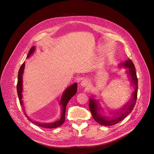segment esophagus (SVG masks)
<instances>
[{"instance_id":"esophagus-1","label":"esophagus","mask_w":154,"mask_h":154,"mask_svg":"<svg viewBox=\"0 0 154 154\" xmlns=\"http://www.w3.org/2000/svg\"><path fill=\"white\" fill-rule=\"evenodd\" d=\"M89 84V79H84L81 82V85L82 87H87Z\"/></svg>"}]
</instances>
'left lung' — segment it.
Instances as JSON below:
<instances>
[{
	"label": "left lung",
	"mask_w": 154,
	"mask_h": 154,
	"mask_svg": "<svg viewBox=\"0 0 154 154\" xmlns=\"http://www.w3.org/2000/svg\"><path fill=\"white\" fill-rule=\"evenodd\" d=\"M121 65H123L125 67L129 68L128 73L131 77L132 84L134 85V91L132 94L131 100L129 101V103L126 104L123 107V108L122 109L123 110V111L122 110V112L120 111L118 112V114H117V116L115 117L114 119H111V120L110 119L109 120L107 117H104L101 116L98 112L99 109L97 105V101L94 99H91V98L90 99L89 103V110L91 111V112L92 115V117L95 120V122H97L98 123H99L102 126H109L114 125L118 123L119 122H121L132 112L136 102L137 89H138V81H137L136 69H135L134 65L131 59L126 60L125 63H122Z\"/></svg>",
	"instance_id": "8db88e82"
}]
</instances>
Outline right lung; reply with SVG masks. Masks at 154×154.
Listing matches in <instances>:
<instances>
[{"label":"right lung","mask_w":154,"mask_h":154,"mask_svg":"<svg viewBox=\"0 0 154 154\" xmlns=\"http://www.w3.org/2000/svg\"><path fill=\"white\" fill-rule=\"evenodd\" d=\"M35 50V47L33 46L31 48L27 57H29L31 54H32ZM25 67V63L23 62L20 68L19 72H18V83H17V93L19 97V100L20 101L21 105L22 106V101L21 98H22V74L23 72V69ZM77 92V84L75 83L74 84L70 85L69 88H67L66 91L64 92L63 96L62 97L60 104L62 106V117L60 119L54 123H42L40 122H37L35 121H33L31 119H29L26 114V116L27 117L28 119L31 121L32 123H33L34 125H36L37 126H38L42 128H48V129H53V128H56L59 126H61L65 120V111H66V107L67 106V103L72 98L73 96H74Z\"/></svg>","instance_id":"obj_1"}]
</instances>
